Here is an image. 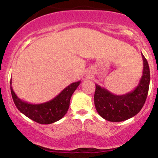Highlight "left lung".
I'll use <instances>...</instances> for the list:
<instances>
[{
    "label": "left lung",
    "instance_id": "obj_1",
    "mask_svg": "<svg viewBox=\"0 0 158 158\" xmlns=\"http://www.w3.org/2000/svg\"><path fill=\"white\" fill-rule=\"evenodd\" d=\"M143 59V74L137 86L133 91L123 95H115L106 89L96 84L94 103L98 113L103 119L111 122H121L137 115L146 101L149 89L150 69L148 62Z\"/></svg>",
    "mask_w": 158,
    "mask_h": 158
}]
</instances>
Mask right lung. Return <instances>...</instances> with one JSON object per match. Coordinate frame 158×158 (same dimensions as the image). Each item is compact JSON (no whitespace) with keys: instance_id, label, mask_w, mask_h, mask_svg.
Wrapping results in <instances>:
<instances>
[{"instance_id":"obj_1","label":"right lung","mask_w":158,"mask_h":158,"mask_svg":"<svg viewBox=\"0 0 158 158\" xmlns=\"http://www.w3.org/2000/svg\"><path fill=\"white\" fill-rule=\"evenodd\" d=\"M80 82L81 81L73 82L52 99L39 104L29 103L18 98L11 87V80L10 92L14 102L21 113L37 123L50 124L65 116L69 107L70 99Z\"/></svg>"}]
</instances>
